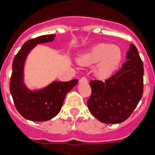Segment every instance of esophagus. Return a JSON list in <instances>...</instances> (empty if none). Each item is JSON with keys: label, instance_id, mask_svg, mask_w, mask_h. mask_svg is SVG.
<instances>
[{"label": "esophagus", "instance_id": "obj_1", "mask_svg": "<svg viewBox=\"0 0 155 155\" xmlns=\"http://www.w3.org/2000/svg\"><path fill=\"white\" fill-rule=\"evenodd\" d=\"M80 83H87V78L85 77H82L80 80Z\"/></svg>", "mask_w": 155, "mask_h": 155}]
</instances>
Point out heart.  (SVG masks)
I'll return each mask as SVG.
<instances>
[{
	"label": "heart",
	"instance_id": "1",
	"mask_svg": "<svg viewBox=\"0 0 155 155\" xmlns=\"http://www.w3.org/2000/svg\"><path fill=\"white\" fill-rule=\"evenodd\" d=\"M122 58L120 47L108 43L95 46L77 58L79 64L94 67V73L97 77L104 79L109 77L119 67Z\"/></svg>",
	"mask_w": 155,
	"mask_h": 155
}]
</instances>
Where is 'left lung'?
I'll use <instances>...</instances> for the list:
<instances>
[{
  "mask_svg": "<svg viewBox=\"0 0 155 155\" xmlns=\"http://www.w3.org/2000/svg\"><path fill=\"white\" fill-rule=\"evenodd\" d=\"M127 61L104 83L90 82L92 95L87 108L102 123L117 124L127 119L142 97L143 63L134 44L126 53Z\"/></svg>",
  "mask_w": 155,
  "mask_h": 155,
  "instance_id": "8db88e82",
  "label": "left lung"
}]
</instances>
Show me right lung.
<instances>
[{
  "instance_id": "1",
  "label": "right lung",
  "mask_w": 155,
  "mask_h": 155,
  "mask_svg": "<svg viewBox=\"0 0 155 155\" xmlns=\"http://www.w3.org/2000/svg\"><path fill=\"white\" fill-rule=\"evenodd\" d=\"M55 35H42L22 45L13 62L10 92L18 113L32 121H46L54 117L61 110L66 95L77 84L79 80L68 82L52 81L41 88L32 89L25 82V64L28 55L38 44L52 42Z\"/></svg>"
}]
</instances>
